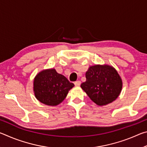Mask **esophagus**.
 I'll return each instance as SVG.
<instances>
[{
    "mask_svg": "<svg viewBox=\"0 0 147 147\" xmlns=\"http://www.w3.org/2000/svg\"><path fill=\"white\" fill-rule=\"evenodd\" d=\"M80 84H81V82L80 80H77L75 82H74V85H75L76 86H80Z\"/></svg>",
    "mask_w": 147,
    "mask_h": 147,
    "instance_id": "obj_1",
    "label": "esophagus"
}]
</instances>
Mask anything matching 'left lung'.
<instances>
[{
    "label": "left lung",
    "instance_id": "obj_1",
    "mask_svg": "<svg viewBox=\"0 0 147 147\" xmlns=\"http://www.w3.org/2000/svg\"><path fill=\"white\" fill-rule=\"evenodd\" d=\"M86 81L81 88L89 98L98 106L106 105L118 97L122 89V80L112 67L91 66L86 73Z\"/></svg>",
    "mask_w": 147,
    "mask_h": 147
}]
</instances>
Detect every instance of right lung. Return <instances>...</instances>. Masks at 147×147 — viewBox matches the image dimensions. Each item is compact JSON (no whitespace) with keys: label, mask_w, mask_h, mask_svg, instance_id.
<instances>
[{"label":"right lung","mask_w":147,"mask_h":147,"mask_svg":"<svg viewBox=\"0 0 147 147\" xmlns=\"http://www.w3.org/2000/svg\"><path fill=\"white\" fill-rule=\"evenodd\" d=\"M74 86L66 77L58 74L54 69L40 72L34 81L37 99L41 103L53 106L61 103Z\"/></svg>","instance_id":"add662e5"}]
</instances>
